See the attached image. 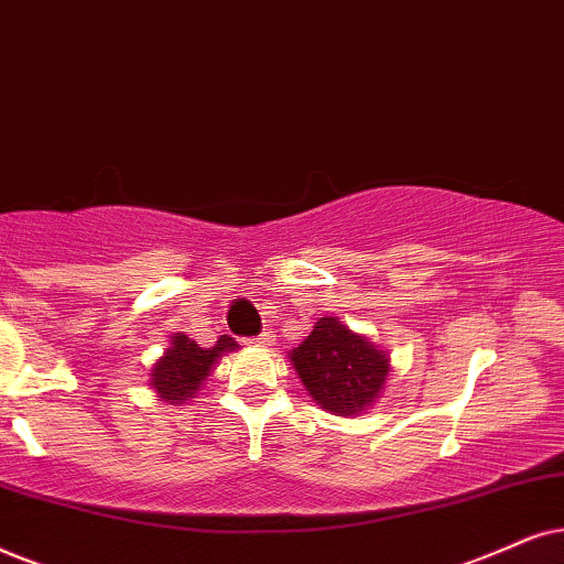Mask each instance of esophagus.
<instances>
[{
  "label": "esophagus",
  "instance_id": "obj_1",
  "mask_svg": "<svg viewBox=\"0 0 564 564\" xmlns=\"http://www.w3.org/2000/svg\"><path fill=\"white\" fill-rule=\"evenodd\" d=\"M273 340H275V333L265 330V333H260L258 338H252V344L254 346H273Z\"/></svg>",
  "mask_w": 564,
  "mask_h": 564
}]
</instances>
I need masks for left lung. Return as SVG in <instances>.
<instances>
[{
	"mask_svg": "<svg viewBox=\"0 0 564 564\" xmlns=\"http://www.w3.org/2000/svg\"><path fill=\"white\" fill-rule=\"evenodd\" d=\"M306 393L335 416H359L384 390L390 356L338 317H319L315 330L289 354Z\"/></svg>",
	"mask_w": 564,
	"mask_h": 564,
	"instance_id": "obj_1",
	"label": "left lung"
}]
</instances>
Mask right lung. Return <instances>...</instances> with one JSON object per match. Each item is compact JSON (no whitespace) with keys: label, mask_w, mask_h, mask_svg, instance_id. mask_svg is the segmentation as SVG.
Wrapping results in <instances>:
<instances>
[{"label":"right lung","mask_w":564,"mask_h":564,"mask_svg":"<svg viewBox=\"0 0 564 564\" xmlns=\"http://www.w3.org/2000/svg\"><path fill=\"white\" fill-rule=\"evenodd\" d=\"M234 348H237V340L229 335H220L216 346L203 348L184 333H174L171 346L151 369V388L159 393L161 401L171 405L187 403L208 380L220 356L234 351Z\"/></svg>","instance_id":"right-lung-1"}]
</instances>
